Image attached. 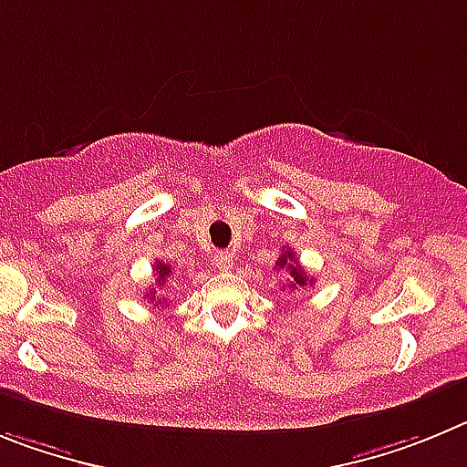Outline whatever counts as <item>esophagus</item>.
I'll return each instance as SVG.
<instances>
[{"mask_svg": "<svg viewBox=\"0 0 467 467\" xmlns=\"http://www.w3.org/2000/svg\"><path fill=\"white\" fill-rule=\"evenodd\" d=\"M212 265L218 267V270H230L233 267V254L230 251H216L212 255Z\"/></svg>", "mask_w": 467, "mask_h": 467, "instance_id": "1", "label": "esophagus"}]
</instances>
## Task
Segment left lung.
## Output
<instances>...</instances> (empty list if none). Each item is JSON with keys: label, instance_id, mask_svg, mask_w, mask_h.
<instances>
[{"label": "left lung", "instance_id": "obj_1", "mask_svg": "<svg viewBox=\"0 0 467 467\" xmlns=\"http://www.w3.org/2000/svg\"><path fill=\"white\" fill-rule=\"evenodd\" d=\"M275 267L276 270L288 272L293 288H297V285H300V288H305V285H309L314 281V279H309V276H306V272L302 270L300 265H297V258L293 251H284V254L279 255V260L275 263Z\"/></svg>", "mask_w": 467, "mask_h": 467}]
</instances>
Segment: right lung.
<instances>
[{
  "instance_id": "1",
  "label": "right lung",
  "mask_w": 467,
  "mask_h": 467,
  "mask_svg": "<svg viewBox=\"0 0 467 467\" xmlns=\"http://www.w3.org/2000/svg\"><path fill=\"white\" fill-rule=\"evenodd\" d=\"M155 276H158V284H165V281L167 279H170V276H171V267H170V265H167L165 263V260H155ZM149 296H150V300H153V297H155V293L153 291H149ZM158 305H162V306H165V297H162V300H158V302H155V306H158Z\"/></svg>"
}]
</instances>
